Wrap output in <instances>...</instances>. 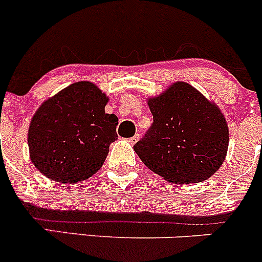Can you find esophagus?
<instances>
[{
  "mask_svg": "<svg viewBox=\"0 0 262 262\" xmlns=\"http://www.w3.org/2000/svg\"><path fill=\"white\" fill-rule=\"evenodd\" d=\"M139 137H141V134H138V133H137L136 136H134V137H132V138H129V139H128V142H129V143L134 144V143H136L137 141H138V139H139Z\"/></svg>",
  "mask_w": 262,
  "mask_h": 262,
  "instance_id": "obj_1",
  "label": "esophagus"
}]
</instances>
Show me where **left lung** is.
I'll list each match as a JSON object with an SVG mask.
<instances>
[{
  "mask_svg": "<svg viewBox=\"0 0 262 262\" xmlns=\"http://www.w3.org/2000/svg\"><path fill=\"white\" fill-rule=\"evenodd\" d=\"M153 123L134 150L149 170L172 184L213 176L226 158L229 132L215 104L186 82L148 99Z\"/></svg>",
  "mask_w": 262,
  "mask_h": 262,
  "instance_id": "obj_1",
  "label": "left lung"
}]
</instances>
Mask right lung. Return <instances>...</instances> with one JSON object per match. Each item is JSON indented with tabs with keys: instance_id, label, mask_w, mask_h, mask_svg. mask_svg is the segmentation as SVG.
<instances>
[{
	"instance_id": "1",
	"label": "right lung",
	"mask_w": 262,
	"mask_h": 262,
	"mask_svg": "<svg viewBox=\"0 0 262 262\" xmlns=\"http://www.w3.org/2000/svg\"><path fill=\"white\" fill-rule=\"evenodd\" d=\"M109 97L87 81L76 82L44 101L28 133L31 162L57 182L87 180L101 168L118 138V118L106 114Z\"/></svg>"
}]
</instances>
